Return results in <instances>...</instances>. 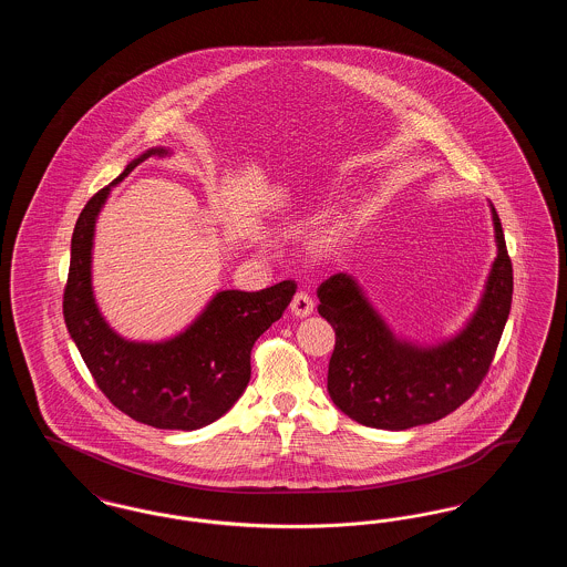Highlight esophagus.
Instances as JSON below:
<instances>
[{"label":"esophagus","mask_w":567,"mask_h":567,"mask_svg":"<svg viewBox=\"0 0 567 567\" xmlns=\"http://www.w3.org/2000/svg\"><path fill=\"white\" fill-rule=\"evenodd\" d=\"M312 310H315V299L308 296L306 291H297L293 301H291V312L299 319H303V317L312 315Z\"/></svg>","instance_id":"esophagus-1"}]
</instances>
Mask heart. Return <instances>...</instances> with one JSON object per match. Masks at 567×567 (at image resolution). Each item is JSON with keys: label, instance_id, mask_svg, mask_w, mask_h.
I'll list each match as a JSON object with an SVG mask.
<instances>
[{"label": "heart", "instance_id": "1", "mask_svg": "<svg viewBox=\"0 0 567 567\" xmlns=\"http://www.w3.org/2000/svg\"><path fill=\"white\" fill-rule=\"evenodd\" d=\"M347 227H349L347 220H336L333 225H329L323 234H321L319 243H317L319 244V248H321V250H331L336 244L342 243V238H344V234H347Z\"/></svg>", "mask_w": 567, "mask_h": 567}]
</instances>
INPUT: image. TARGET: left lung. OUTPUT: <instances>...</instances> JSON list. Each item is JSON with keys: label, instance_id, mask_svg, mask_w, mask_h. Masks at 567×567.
<instances>
[{"label": "left lung", "instance_id": "8db88e82", "mask_svg": "<svg viewBox=\"0 0 567 567\" xmlns=\"http://www.w3.org/2000/svg\"><path fill=\"white\" fill-rule=\"evenodd\" d=\"M493 225L497 257L485 296L467 327L440 347L419 349L398 340L347 274H333L319 287V315L336 331L327 391L352 421L410 430L444 419L476 393L513 303V261L495 208Z\"/></svg>", "mask_w": 567, "mask_h": 567}]
</instances>
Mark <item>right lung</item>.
<instances>
[{"label":"right lung","mask_w":567,"mask_h":567,"mask_svg":"<svg viewBox=\"0 0 567 567\" xmlns=\"http://www.w3.org/2000/svg\"><path fill=\"white\" fill-rule=\"evenodd\" d=\"M153 155H167V151H146L112 185ZM110 187L86 202L74 227L63 289L65 327L114 408L157 430L206 427L243 395L250 380V351L291 303L296 280L255 293L220 291L181 336L157 344L127 342L104 321L91 289L93 229Z\"/></svg>","instance_id":"obj_1"}]
</instances>
